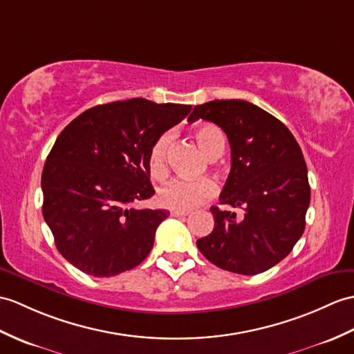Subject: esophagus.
Wrapping results in <instances>:
<instances>
[{
    "instance_id": "34e87169",
    "label": "esophagus",
    "mask_w": 354,
    "mask_h": 354,
    "mask_svg": "<svg viewBox=\"0 0 354 354\" xmlns=\"http://www.w3.org/2000/svg\"><path fill=\"white\" fill-rule=\"evenodd\" d=\"M188 214H190V212H187V211H171L170 212L171 217H187Z\"/></svg>"
}]
</instances>
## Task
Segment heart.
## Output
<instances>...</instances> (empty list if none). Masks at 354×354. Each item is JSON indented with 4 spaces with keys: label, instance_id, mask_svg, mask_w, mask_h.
Listing matches in <instances>:
<instances>
[{
    "label": "heart",
    "instance_id": "1",
    "mask_svg": "<svg viewBox=\"0 0 354 354\" xmlns=\"http://www.w3.org/2000/svg\"><path fill=\"white\" fill-rule=\"evenodd\" d=\"M197 145L202 152L211 160L221 157L226 147V138L216 125H201L194 131ZM171 143V133H162L151 146L147 166L155 179H162L167 175V151ZM218 192L217 184L209 178L203 179H174L162 185L158 192V202L169 209L190 211L211 201Z\"/></svg>",
    "mask_w": 354,
    "mask_h": 354
}]
</instances>
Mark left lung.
I'll return each mask as SVG.
<instances>
[{
    "label": "left lung",
    "instance_id": "1",
    "mask_svg": "<svg viewBox=\"0 0 354 354\" xmlns=\"http://www.w3.org/2000/svg\"><path fill=\"white\" fill-rule=\"evenodd\" d=\"M209 120L231 145V171L220 203L212 207L214 229L197 240L212 264L238 274H258L286 258L305 231L310 202L308 169L299 143L283 123L258 105L216 100L196 105L188 120Z\"/></svg>",
    "mask_w": 354,
    "mask_h": 354
}]
</instances>
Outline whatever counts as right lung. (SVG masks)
<instances>
[{
    "label": "right lung",
    "instance_id": "1",
    "mask_svg": "<svg viewBox=\"0 0 354 354\" xmlns=\"http://www.w3.org/2000/svg\"><path fill=\"white\" fill-rule=\"evenodd\" d=\"M190 111L192 105L134 97L86 110L57 137L42 174V212L73 267L110 277L149 254L169 212L131 205L155 193L151 146Z\"/></svg>",
    "mask_w": 354,
    "mask_h": 354
}]
</instances>
